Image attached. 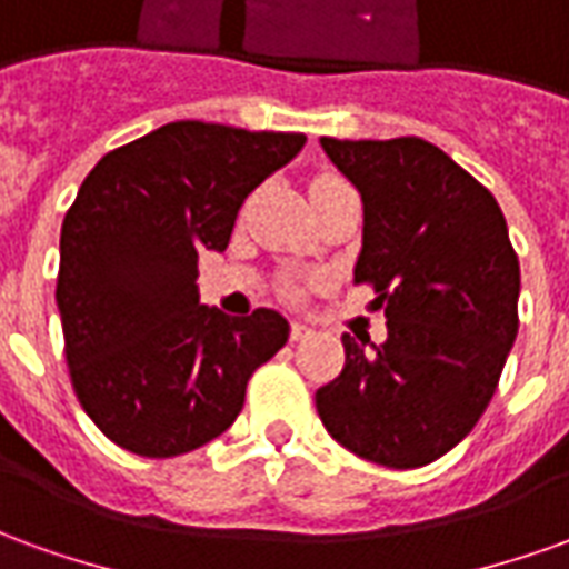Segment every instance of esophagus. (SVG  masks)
Returning a JSON list of instances; mask_svg holds the SVG:
<instances>
[{"mask_svg": "<svg viewBox=\"0 0 569 569\" xmlns=\"http://www.w3.org/2000/svg\"><path fill=\"white\" fill-rule=\"evenodd\" d=\"M310 332H313V329H310L308 322H292L289 338H292V341H305V338H310Z\"/></svg>", "mask_w": 569, "mask_h": 569, "instance_id": "34e87169", "label": "esophagus"}]
</instances>
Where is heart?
Returning <instances> with one entry per match:
<instances>
[{
    "label": "heart",
    "instance_id": "1",
    "mask_svg": "<svg viewBox=\"0 0 569 569\" xmlns=\"http://www.w3.org/2000/svg\"><path fill=\"white\" fill-rule=\"evenodd\" d=\"M326 182H341V179H338V176H317V179H313V186H326ZM286 292H289V296H298L296 286H286Z\"/></svg>",
    "mask_w": 569,
    "mask_h": 569
}]
</instances>
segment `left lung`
<instances>
[{
    "label": "left lung",
    "instance_id": "8db88e82",
    "mask_svg": "<svg viewBox=\"0 0 569 569\" xmlns=\"http://www.w3.org/2000/svg\"><path fill=\"white\" fill-rule=\"evenodd\" d=\"M322 151L362 194L353 280L375 286L387 341L345 332V369L317 390L338 445L418 469L485 415L518 335L521 268L500 203L420 137L332 140Z\"/></svg>",
    "mask_w": 569,
    "mask_h": 569
}]
</instances>
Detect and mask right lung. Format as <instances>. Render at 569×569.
Returning a JSON list of instances; mask_svg holds the SVG:
<instances>
[{"label":"right lung","mask_w":569,"mask_h":569,"mask_svg":"<svg viewBox=\"0 0 569 569\" xmlns=\"http://www.w3.org/2000/svg\"><path fill=\"white\" fill-rule=\"evenodd\" d=\"M305 133L173 121L103 154L60 231L57 308L72 390L106 439L179 457L222 436L252 371L286 345L277 310L200 305L198 252H222L252 188Z\"/></svg>","instance_id":"add662e5"}]
</instances>
